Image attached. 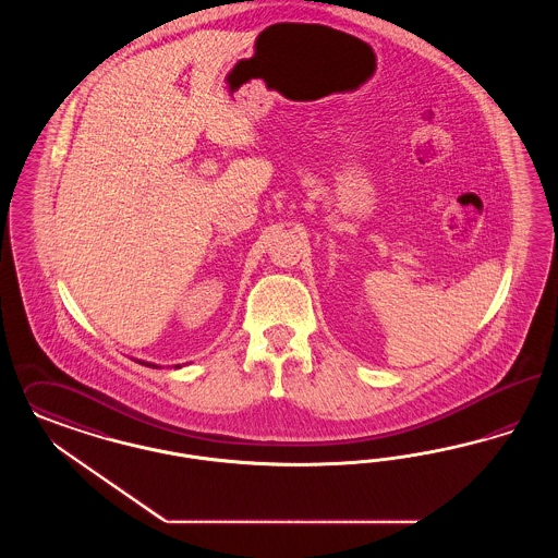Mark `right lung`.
Returning <instances> with one entry per match:
<instances>
[{
  "mask_svg": "<svg viewBox=\"0 0 558 558\" xmlns=\"http://www.w3.org/2000/svg\"><path fill=\"white\" fill-rule=\"evenodd\" d=\"M136 363H141V365H147V367H154V369H157V367H161V365H157V363H151V361H143V359H134ZM170 367H174V369H180L182 365H170Z\"/></svg>",
  "mask_w": 558,
  "mask_h": 558,
  "instance_id": "obj_1",
  "label": "right lung"
}]
</instances>
